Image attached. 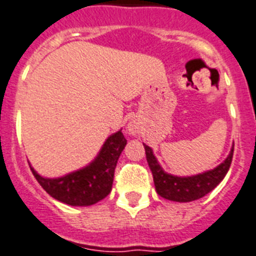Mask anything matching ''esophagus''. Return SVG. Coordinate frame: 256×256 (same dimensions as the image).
<instances>
[{"label":"esophagus","mask_w":256,"mask_h":256,"mask_svg":"<svg viewBox=\"0 0 256 256\" xmlns=\"http://www.w3.org/2000/svg\"><path fill=\"white\" fill-rule=\"evenodd\" d=\"M136 130H137V128L134 126H130V132L132 133V134H133V133H136Z\"/></svg>","instance_id":"obj_1"}]
</instances>
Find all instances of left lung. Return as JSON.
I'll return each mask as SVG.
<instances>
[{
  "mask_svg": "<svg viewBox=\"0 0 256 256\" xmlns=\"http://www.w3.org/2000/svg\"><path fill=\"white\" fill-rule=\"evenodd\" d=\"M144 148H145L146 159L152 170L156 193L166 200H174V202H192V200H200L214 190L222 182V178H226L232 163L233 152H234V146H233L228 158L211 171L190 176V178H178V176L166 174L156 162L152 150L145 144H144Z\"/></svg>",
  "mask_w": 256,
  "mask_h": 256,
  "instance_id": "left-lung-1",
  "label": "left lung"
}]
</instances>
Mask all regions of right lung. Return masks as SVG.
<instances>
[{"mask_svg": "<svg viewBox=\"0 0 256 256\" xmlns=\"http://www.w3.org/2000/svg\"><path fill=\"white\" fill-rule=\"evenodd\" d=\"M126 145L122 130L106 140L94 162L88 167L58 178H44L30 167L38 184L49 196L71 206H90L104 200L112 188L118 159Z\"/></svg>", "mask_w": 256, "mask_h": 256, "instance_id": "obj_1", "label": "right lung"}]
</instances>
